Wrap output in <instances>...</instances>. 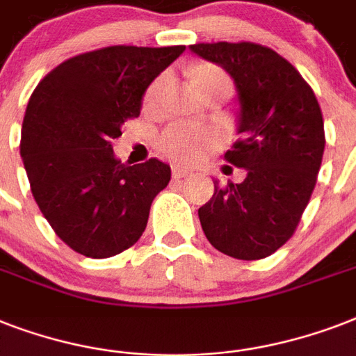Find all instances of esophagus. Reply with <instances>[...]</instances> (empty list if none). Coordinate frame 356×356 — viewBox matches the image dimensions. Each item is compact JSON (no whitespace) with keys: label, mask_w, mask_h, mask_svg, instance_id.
Segmentation results:
<instances>
[{"label":"esophagus","mask_w":356,"mask_h":356,"mask_svg":"<svg viewBox=\"0 0 356 356\" xmlns=\"http://www.w3.org/2000/svg\"><path fill=\"white\" fill-rule=\"evenodd\" d=\"M190 170H186V168H181V166H173L172 170V175L173 179H183V177H188L190 175Z\"/></svg>","instance_id":"34e87169"}]
</instances>
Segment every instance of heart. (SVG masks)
<instances>
[{"instance_id":"heart-1","label":"heart","mask_w":356,"mask_h":356,"mask_svg":"<svg viewBox=\"0 0 356 356\" xmlns=\"http://www.w3.org/2000/svg\"><path fill=\"white\" fill-rule=\"evenodd\" d=\"M168 75H159L149 88L145 90V105L153 107L159 102V97L162 94V88L166 85ZM194 81L197 90L201 94L216 90V88H225L229 90L227 75L223 74L222 70L214 66V64H201L194 72ZM156 145L161 149L162 155H166L168 159H172L175 162H195L200 161L201 156L207 155L209 151H212L218 145V134L209 127L203 125H192V123L175 122L170 123L156 138Z\"/></svg>"}]
</instances>
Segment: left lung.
<instances>
[{"instance_id": "left-lung-1", "label": "left lung", "mask_w": 356, "mask_h": 356, "mask_svg": "<svg viewBox=\"0 0 356 356\" xmlns=\"http://www.w3.org/2000/svg\"><path fill=\"white\" fill-rule=\"evenodd\" d=\"M190 49L234 79L242 138L225 161L248 172L240 184L214 181V195L197 211L201 227L233 259H266L292 238L314 192L325 149L320 103L298 70L270 47L214 42Z\"/></svg>"}]
</instances>
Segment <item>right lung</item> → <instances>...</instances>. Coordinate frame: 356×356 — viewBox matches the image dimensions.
<instances>
[{
  "label": "right lung",
  "mask_w": 356,
  "mask_h": 356,
  "mask_svg": "<svg viewBox=\"0 0 356 356\" xmlns=\"http://www.w3.org/2000/svg\"><path fill=\"white\" fill-rule=\"evenodd\" d=\"M184 46H108L53 68L31 94L19 155L53 231L90 259L122 253L144 233L172 170L159 159L122 164L113 140L138 118L151 81Z\"/></svg>",
  "instance_id": "add662e5"
}]
</instances>
